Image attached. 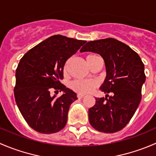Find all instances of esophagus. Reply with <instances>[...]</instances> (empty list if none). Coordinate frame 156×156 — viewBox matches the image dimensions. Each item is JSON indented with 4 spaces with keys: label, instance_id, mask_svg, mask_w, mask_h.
I'll use <instances>...</instances> for the list:
<instances>
[{
    "label": "esophagus",
    "instance_id": "obj_1",
    "mask_svg": "<svg viewBox=\"0 0 156 156\" xmlns=\"http://www.w3.org/2000/svg\"><path fill=\"white\" fill-rule=\"evenodd\" d=\"M77 97H78V98L81 99V98H83V97H84V94H78Z\"/></svg>",
    "mask_w": 156,
    "mask_h": 156
}]
</instances>
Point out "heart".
Returning a JSON list of instances; mask_svg holds the SVG:
<instances>
[{
	"mask_svg": "<svg viewBox=\"0 0 156 156\" xmlns=\"http://www.w3.org/2000/svg\"><path fill=\"white\" fill-rule=\"evenodd\" d=\"M99 57L94 54L88 55L87 56V62L89 64L93 59ZM97 83L91 80H77L72 84V88L79 94H87L91 92L95 87H97Z\"/></svg>",
	"mask_w": 156,
	"mask_h": 156,
	"instance_id": "b5f03b06",
	"label": "heart"
}]
</instances>
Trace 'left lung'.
I'll use <instances>...</instances> for the list:
<instances>
[{
	"instance_id": "obj_1",
	"label": "left lung",
	"mask_w": 156,
	"mask_h": 156,
	"mask_svg": "<svg viewBox=\"0 0 156 156\" xmlns=\"http://www.w3.org/2000/svg\"><path fill=\"white\" fill-rule=\"evenodd\" d=\"M88 51L103 57L106 70L100 87L106 97L96 98V104L89 108L90 124L103 133L119 131L128 124L140 103L146 81L144 64L130 47L111 37L87 42L80 50Z\"/></svg>"
}]
</instances>
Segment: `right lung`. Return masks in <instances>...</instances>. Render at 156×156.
I'll use <instances>...</instances> for the list:
<instances>
[{"mask_svg":"<svg viewBox=\"0 0 156 156\" xmlns=\"http://www.w3.org/2000/svg\"><path fill=\"white\" fill-rule=\"evenodd\" d=\"M86 42L56 34L31 48L20 59L16 70V103L36 131L56 133L66 125L70 105L78 98L60 80L67 59ZM51 89L64 94L56 98L50 94Z\"/></svg>","mask_w":156,"mask_h":156,"instance_id":"obj_1","label":"right lung"}]
</instances>
